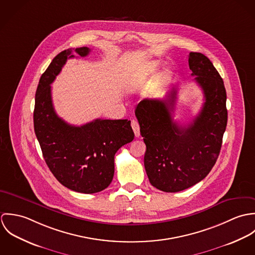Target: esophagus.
I'll return each mask as SVG.
<instances>
[{"label": "esophagus", "instance_id": "34e87169", "mask_svg": "<svg viewBox=\"0 0 255 255\" xmlns=\"http://www.w3.org/2000/svg\"><path fill=\"white\" fill-rule=\"evenodd\" d=\"M131 128L133 129L135 137H138L140 135V131H139V125H138V122L136 120L131 121Z\"/></svg>", "mask_w": 255, "mask_h": 255}]
</instances>
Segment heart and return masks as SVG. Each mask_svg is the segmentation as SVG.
<instances>
[{"mask_svg":"<svg viewBox=\"0 0 255 255\" xmlns=\"http://www.w3.org/2000/svg\"><path fill=\"white\" fill-rule=\"evenodd\" d=\"M150 72H152V67L149 66L147 69H145L144 71H141L140 73H135L131 76L130 80H129V83L133 86V87H136V86H140L142 84H144L146 82V79H147V76L148 74L150 73Z\"/></svg>","mask_w":255,"mask_h":255,"instance_id":"obj_1","label":"heart"}]
</instances>
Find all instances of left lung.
<instances>
[{
	"label": "left lung",
	"instance_id": "left-lung-1",
	"mask_svg": "<svg viewBox=\"0 0 255 255\" xmlns=\"http://www.w3.org/2000/svg\"><path fill=\"white\" fill-rule=\"evenodd\" d=\"M188 65L204 95L202 108L191 123L182 127L173 120L176 88L163 100H142L135 109L146 145L147 177L154 187L165 192L182 191L209 174L227 127V94L217 70L201 53H189Z\"/></svg>",
	"mask_w": 255,
	"mask_h": 255
}]
</instances>
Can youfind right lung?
Returning a JSON list of instances; mask_svg holds the SVG:
<instances>
[{
	"mask_svg": "<svg viewBox=\"0 0 255 255\" xmlns=\"http://www.w3.org/2000/svg\"><path fill=\"white\" fill-rule=\"evenodd\" d=\"M80 57L87 47L74 50ZM73 49L58 54L40 77L33 113L34 131L43 157L55 178L76 192L95 193L109 186L115 172V154L134 138L130 121L97 119L72 126L55 112L51 83L62 71Z\"/></svg>",
	"mask_w": 255,
	"mask_h": 255,
	"instance_id": "1",
	"label": "right lung"
}]
</instances>
